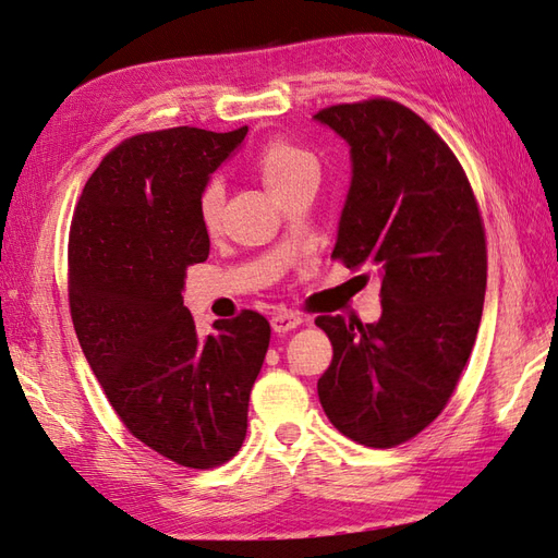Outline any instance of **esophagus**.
<instances>
[{
    "instance_id": "34e87169",
    "label": "esophagus",
    "mask_w": 558,
    "mask_h": 558,
    "mask_svg": "<svg viewBox=\"0 0 558 558\" xmlns=\"http://www.w3.org/2000/svg\"><path fill=\"white\" fill-rule=\"evenodd\" d=\"M269 322H271V329H275L277 333H287V331H291L295 327H301L303 325V317L295 315V313L279 311V313L271 315Z\"/></svg>"
}]
</instances>
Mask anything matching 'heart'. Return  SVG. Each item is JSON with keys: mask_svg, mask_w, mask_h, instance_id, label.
Returning <instances> with one entry per match:
<instances>
[{"mask_svg": "<svg viewBox=\"0 0 558 558\" xmlns=\"http://www.w3.org/2000/svg\"><path fill=\"white\" fill-rule=\"evenodd\" d=\"M257 169L263 174L267 189L275 195L291 189V185L307 177H317L319 171L313 153L287 141L269 143L257 159ZM221 207H225V181L213 177L203 185L201 197H197V215H201V221L207 229L219 227Z\"/></svg>", "mask_w": 558, "mask_h": 558, "instance_id": "obj_1", "label": "heart"}]
</instances>
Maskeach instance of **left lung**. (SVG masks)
<instances>
[{
	"label": "left lung",
	"mask_w": 558,
	"mask_h": 558,
	"mask_svg": "<svg viewBox=\"0 0 558 558\" xmlns=\"http://www.w3.org/2000/svg\"><path fill=\"white\" fill-rule=\"evenodd\" d=\"M351 150V185L331 257L377 267L381 315L315 319L333 345L319 403L349 439L389 449L423 432L473 353L487 247L463 167L415 111L391 100L322 109Z\"/></svg>",
	"instance_id": "obj_1"
}]
</instances>
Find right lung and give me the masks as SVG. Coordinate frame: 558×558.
<instances>
[{
    "label": "right lung",
    "mask_w": 558,
    "mask_h": 558,
    "mask_svg": "<svg viewBox=\"0 0 558 558\" xmlns=\"http://www.w3.org/2000/svg\"><path fill=\"white\" fill-rule=\"evenodd\" d=\"M247 126L133 135L85 183L69 236V303L81 349L135 439L185 468L236 456L269 322L253 311L201 337L185 269L209 255L197 197Z\"/></svg>",
    "instance_id": "1"
}]
</instances>
